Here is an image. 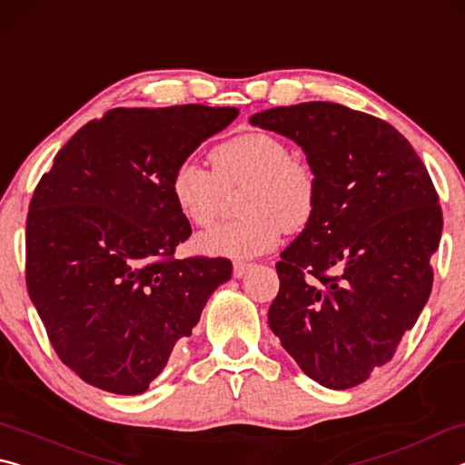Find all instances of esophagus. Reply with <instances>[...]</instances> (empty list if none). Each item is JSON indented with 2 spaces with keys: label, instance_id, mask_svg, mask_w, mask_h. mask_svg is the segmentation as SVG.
<instances>
[{
  "label": "esophagus",
  "instance_id": "esophagus-1",
  "mask_svg": "<svg viewBox=\"0 0 465 465\" xmlns=\"http://www.w3.org/2000/svg\"><path fill=\"white\" fill-rule=\"evenodd\" d=\"M250 262H233V277L235 279H242L243 274H246L250 271Z\"/></svg>",
  "mask_w": 465,
  "mask_h": 465
}]
</instances>
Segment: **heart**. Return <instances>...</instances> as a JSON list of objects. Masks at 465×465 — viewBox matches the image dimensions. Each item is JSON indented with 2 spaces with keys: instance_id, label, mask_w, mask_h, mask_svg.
Instances as JSON below:
<instances>
[{
  "instance_id": "obj_1",
  "label": "heart",
  "mask_w": 465,
  "mask_h": 465,
  "mask_svg": "<svg viewBox=\"0 0 465 465\" xmlns=\"http://www.w3.org/2000/svg\"><path fill=\"white\" fill-rule=\"evenodd\" d=\"M213 170L184 160L172 172L170 191L186 222L209 227L222 213L223 191L246 184L240 196L243 217L213 227L196 238L211 256L252 258L277 246L282 232L297 233L318 209V176L312 163L289 152L285 139L250 131L211 152Z\"/></svg>"
}]
</instances>
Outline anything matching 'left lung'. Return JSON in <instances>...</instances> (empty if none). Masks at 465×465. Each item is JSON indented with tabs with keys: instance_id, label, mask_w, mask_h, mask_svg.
I'll return each instance as SVG.
<instances>
[{
	"instance_id": "8db88e82",
	"label": "left lung",
	"mask_w": 465,
	"mask_h": 465,
	"mask_svg": "<svg viewBox=\"0 0 465 465\" xmlns=\"http://www.w3.org/2000/svg\"><path fill=\"white\" fill-rule=\"evenodd\" d=\"M250 123L302 145L318 176L316 215L277 262L269 326L313 381L355 388L390 363L430 295L439 194L402 133L361 110L303 102Z\"/></svg>"
}]
</instances>
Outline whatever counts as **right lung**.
I'll use <instances>...</instances> for the list:
<instances>
[{"instance_id":"obj_1","label":"right lung","mask_w":465,"mask_h":465,"mask_svg":"<svg viewBox=\"0 0 465 465\" xmlns=\"http://www.w3.org/2000/svg\"><path fill=\"white\" fill-rule=\"evenodd\" d=\"M238 108H113L75 133L36 184L26 287L57 357L100 390L141 393L191 336L227 258L188 256L172 172Z\"/></svg>"}]
</instances>
